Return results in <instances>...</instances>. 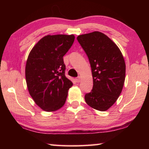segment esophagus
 <instances>
[{
	"instance_id": "obj_1",
	"label": "esophagus",
	"mask_w": 149,
	"mask_h": 149,
	"mask_svg": "<svg viewBox=\"0 0 149 149\" xmlns=\"http://www.w3.org/2000/svg\"><path fill=\"white\" fill-rule=\"evenodd\" d=\"M75 80H76V81L77 82V83H79L80 82V81H81V77H77L76 79H75Z\"/></svg>"
}]
</instances>
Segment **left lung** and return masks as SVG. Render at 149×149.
Segmentation results:
<instances>
[{
  "label": "left lung",
  "mask_w": 149,
  "mask_h": 149,
  "mask_svg": "<svg viewBox=\"0 0 149 149\" xmlns=\"http://www.w3.org/2000/svg\"><path fill=\"white\" fill-rule=\"evenodd\" d=\"M78 42L89 58L93 80L91 92L85 100L90 107L106 111L120 95L125 78V64L115 42L99 31L79 35Z\"/></svg>",
  "instance_id": "obj_1"
}]
</instances>
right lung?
Listing matches in <instances>:
<instances>
[{
	"instance_id": "obj_1",
	"label": "right lung",
	"mask_w": 149,
	"mask_h": 149,
	"mask_svg": "<svg viewBox=\"0 0 149 149\" xmlns=\"http://www.w3.org/2000/svg\"><path fill=\"white\" fill-rule=\"evenodd\" d=\"M74 35H48L30 51L26 65L28 91L38 107L54 112L64 105L73 83L65 76L63 56L74 43Z\"/></svg>"
}]
</instances>
